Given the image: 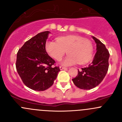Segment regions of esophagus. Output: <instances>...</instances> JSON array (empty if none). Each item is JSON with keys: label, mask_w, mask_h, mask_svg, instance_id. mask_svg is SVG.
<instances>
[{"label": "esophagus", "mask_w": 122, "mask_h": 122, "mask_svg": "<svg viewBox=\"0 0 122 122\" xmlns=\"http://www.w3.org/2000/svg\"><path fill=\"white\" fill-rule=\"evenodd\" d=\"M60 70H66V69H67V67H63V66H60Z\"/></svg>", "instance_id": "esophagus-1"}]
</instances>
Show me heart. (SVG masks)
Segmentation results:
<instances>
[{"instance_id": "heart-1", "label": "heart", "mask_w": 122, "mask_h": 122, "mask_svg": "<svg viewBox=\"0 0 122 122\" xmlns=\"http://www.w3.org/2000/svg\"><path fill=\"white\" fill-rule=\"evenodd\" d=\"M45 49L49 55L56 61H60L64 55L68 54L62 62L64 66L80 64H84L92 59L93 44L90 40L76 35L60 36L56 41H48Z\"/></svg>"}]
</instances>
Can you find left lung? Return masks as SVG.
Segmentation results:
<instances>
[{"label":"left lung","instance_id":"obj_1","mask_svg":"<svg viewBox=\"0 0 122 122\" xmlns=\"http://www.w3.org/2000/svg\"><path fill=\"white\" fill-rule=\"evenodd\" d=\"M97 46V52L93 62L89 66L78 71V74L72 78L74 84L78 88L90 90L97 86L104 79L109 68V51L100 41L93 36Z\"/></svg>","mask_w":122,"mask_h":122}]
</instances>
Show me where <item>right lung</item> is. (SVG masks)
Returning <instances> with one entry per match:
<instances>
[{
	"mask_svg": "<svg viewBox=\"0 0 122 122\" xmlns=\"http://www.w3.org/2000/svg\"><path fill=\"white\" fill-rule=\"evenodd\" d=\"M49 33L42 32L30 38L17 53V72L24 84L34 90L44 91L50 88L60 71L45 50Z\"/></svg>",
	"mask_w": 122,
	"mask_h": 122,
	"instance_id": "obj_1",
	"label": "right lung"
}]
</instances>
